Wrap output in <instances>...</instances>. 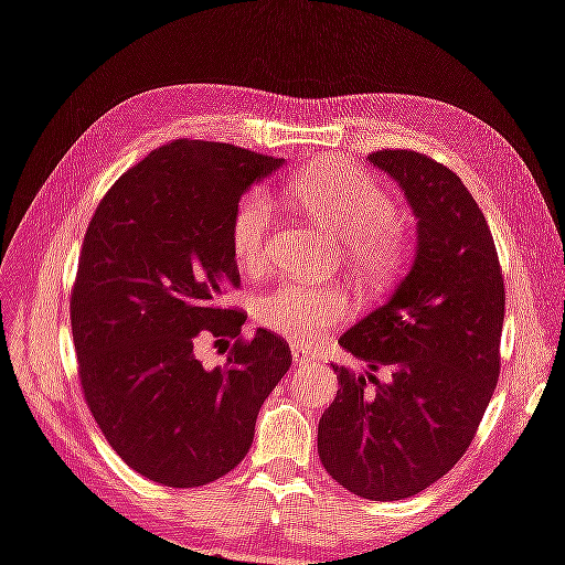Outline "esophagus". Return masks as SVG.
Listing matches in <instances>:
<instances>
[{"label": "esophagus", "instance_id": "obj_1", "mask_svg": "<svg viewBox=\"0 0 565 565\" xmlns=\"http://www.w3.org/2000/svg\"><path fill=\"white\" fill-rule=\"evenodd\" d=\"M291 360H294V366H307V364L315 362V356H311V354L307 352V349L294 347V349H291Z\"/></svg>", "mask_w": 565, "mask_h": 565}]
</instances>
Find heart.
Masks as SVG:
<instances>
[{"label":"heart","instance_id":"1","mask_svg":"<svg viewBox=\"0 0 565 565\" xmlns=\"http://www.w3.org/2000/svg\"><path fill=\"white\" fill-rule=\"evenodd\" d=\"M291 201L311 218L344 238V258L366 281H387L407 258V241L395 218V199L370 173L327 160L289 183ZM276 209L264 191H250L236 203L228 238L236 262L254 271L271 248ZM347 291L321 281H284L256 301V321L294 344L309 347L329 327L349 317Z\"/></svg>","mask_w":565,"mask_h":565}]
</instances>
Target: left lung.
I'll return each mask as SVG.
<instances>
[{"instance_id": "8db88e82", "label": "left lung", "mask_w": 565, "mask_h": 565, "mask_svg": "<svg viewBox=\"0 0 565 565\" xmlns=\"http://www.w3.org/2000/svg\"><path fill=\"white\" fill-rule=\"evenodd\" d=\"M370 163L395 178L415 211V264L339 337L370 372L334 366L339 390L317 445L339 486L387 503L440 480L476 437L500 374L505 286L488 221L450 168L390 148Z\"/></svg>"}]
</instances>
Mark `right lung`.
Wrapping results in <instances>:
<instances>
[{"label": "right lung", "mask_w": 565, "mask_h": 565, "mask_svg": "<svg viewBox=\"0 0 565 565\" xmlns=\"http://www.w3.org/2000/svg\"><path fill=\"white\" fill-rule=\"evenodd\" d=\"M281 163L173 140L125 170L87 226L70 299L79 384L113 450L160 486L199 488L234 470L291 366L279 334L244 339V311L221 307L241 286L236 203ZM209 338L237 339L213 371L198 360Z\"/></svg>", "instance_id": "add662e5"}]
</instances>
